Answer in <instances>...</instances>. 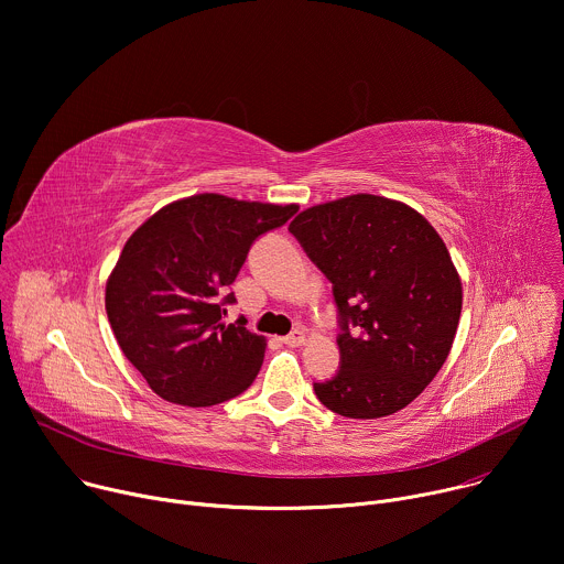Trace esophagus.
Masks as SVG:
<instances>
[{"label":"esophagus","instance_id":"obj_1","mask_svg":"<svg viewBox=\"0 0 564 564\" xmlns=\"http://www.w3.org/2000/svg\"><path fill=\"white\" fill-rule=\"evenodd\" d=\"M282 343H284V345H289V347H300V345H304V343H306V336H304V332H302V329H293L289 336H284V338H282Z\"/></svg>","mask_w":564,"mask_h":564}]
</instances>
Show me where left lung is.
Returning <instances> with one entry per match:
<instances>
[{"mask_svg": "<svg viewBox=\"0 0 564 564\" xmlns=\"http://www.w3.org/2000/svg\"><path fill=\"white\" fill-rule=\"evenodd\" d=\"M289 230L340 311V369L314 383L316 397L347 419L403 410L442 369L459 327L462 278L444 239L408 204L367 193L311 206Z\"/></svg>", "mask_w": 564, "mask_h": 564, "instance_id": "1", "label": "left lung"}]
</instances>
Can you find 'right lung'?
Returning a JSON list of instances; mask_svg holds the SVG:
<instances>
[{
	"mask_svg": "<svg viewBox=\"0 0 564 564\" xmlns=\"http://www.w3.org/2000/svg\"><path fill=\"white\" fill-rule=\"evenodd\" d=\"M295 204L239 202L217 193L176 199L124 241L105 286L111 332L161 399L208 408L256 381L267 338L243 321L226 325V295L262 232L289 221Z\"/></svg>",
	"mask_w": 564,
	"mask_h": 564,
	"instance_id": "add662e5",
	"label": "right lung"
}]
</instances>
